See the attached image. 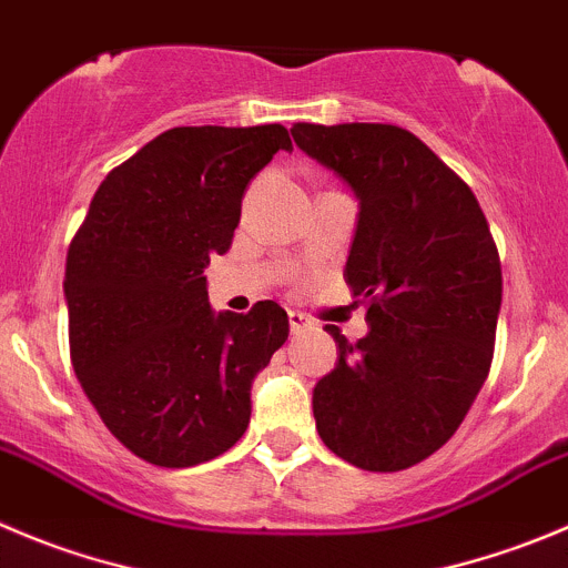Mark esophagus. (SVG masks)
I'll list each match as a JSON object with an SVG mask.
<instances>
[{
  "label": "esophagus",
  "mask_w": 568,
  "mask_h": 568,
  "mask_svg": "<svg viewBox=\"0 0 568 568\" xmlns=\"http://www.w3.org/2000/svg\"><path fill=\"white\" fill-rule=\"evenodd\" d=\"M306 328H312V317L304 315V312H290V332L301 334L306 332Z\"/></svg>",
  "instance_id": "obj_1"
}]
</instances>
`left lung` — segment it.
I'll return each mask as SVG.
<instances>
[{
    "label": "left lung",
    "instance_id": "obj_1",
    "mask_svg": "<svg viewBox=\"0 0 568 568\" xmlns=\"http://www.w3.org/2000/svg\"><path fill=\"white\" fill-rule=\"evenodd\" d=\"M304 153L359 197L345 284L371 332L328 326L337 368L315 385L323 443L365 471H404L457 432L485 385L501 262L468 183L398 125H301Z\"/></svg>",
    "mask_w": 568,
    "mask_h": 568
}]
</instances>
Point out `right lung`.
<instances>
[{
  "label": "right lung",
  "instance_id": "add662e5",
  "mask_svg": "<svg viewBox=\"0 0 568 568\" xmlns=\"http://www.w3.org/2000/svg\"><path fill=\"white\" fill-rule=\"evenodd\" d=\"M284 125L172 128L113 166L69 242V354L125 449L161 468L229 452L251 420V382L287 343L275 301L209 306L206 270L240 225L242 194Z\"/></svg>",
  "mask_w": 568,
  "mask_h": 568
}]
</instances>
